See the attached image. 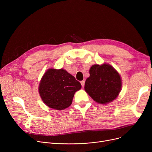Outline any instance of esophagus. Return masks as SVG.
<instances>
[{
    "label": "esophagus",
    "instance_id": "1",
    "mask_svg": "<svg viewBox=\"0 0 152 152\" xmlns=\"http://www.w3.org/2000/svg\"><path fill=\"white\" fill-rule=\"evenodd\" d=\"M81 86H82V87H83L84 86V84H85V81H81Z\"/></svg>",
    "mask_w": 152,
    "mask_h": 152
}]
</instances>
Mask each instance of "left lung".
I'll return each instance as SVG.
<instances>
[{
    "mask_svg": "<svg viewBox=\"0 0 152 152\" xmlns=\"http://www.w3.org/2000/svg\"><path fill=\"white\" fill-rule=\"evenodd\" d=\"M89 73L84 89L95 102L105 104L118 97L121 88V79L112 66L105 63L94 65L91 68Z\"/></svg>",
    "mask_w": 152,
    "mask_h": 152,
    "instance_id": "8db88e82",
    "label": "left lung"
}]
</instances>
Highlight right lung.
Here are the masks:
<instances>
[{
  "label": "right lung",
  "mask_w": 152,
  "mask_h": 152,
  "mask_svg": "<svg viewBox=\"0 0 152 152\" xmlns=\"http://www.w3.org/2000/svg\"><path fill=\"white\" fill-rule=\"evenodd\" d=\"M81 84L63 69H49L43 76L39 87V94L49 107L64 110L71 105L75 93Z\"/></svg>",
  "instance_id": "add662e5"
}]
</instances>
